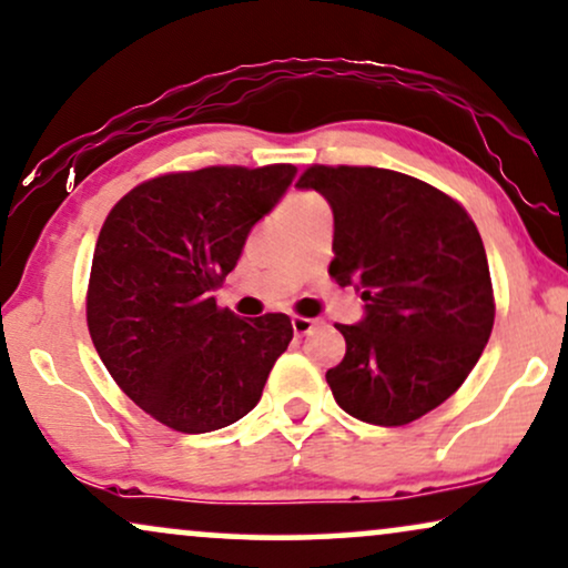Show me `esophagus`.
<instances>
[{
    "mask_svg": "<svg viewBox=\"0 0 568 568\" xmlns=\"http://www.w3.org/2000/svg\"><path fill=\"white\" fill-rule=\"evenodd\" d=\"M318 323H321L318 318H302V315H294L292 328L297 336H307V334H313V328L318 326Z\"/></svg>",
    "mask_w": 568,
    "mask_h": 568,
    "instance_id": "1",
    "label": "esophagus"
}]
</instances>
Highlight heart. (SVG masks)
I'll return each instance as SVG.
<instances>
[{"label":"heart","instance_id":"heart-1","mask_svg":"<svg viewBox=\"0 0 568 568\" xmlns=\"http://www.w3.org/2000/svg\"><path fill=\"white\" fill-rule=\"evenodd\" d=\"M313 205H323L321 197H315V195H311V193H294V195L286 197L284 213L305 211V209H313Z\"/></svg>","mask_w":568,"mask_h":568}]
</instances>
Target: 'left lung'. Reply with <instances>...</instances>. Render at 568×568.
I'll use <instances>...</instances> for the list:
<instances>
[{"instance_id": "1", "label": "left lung", "mask_w": 568, "mask_h": 568, "mask_svg": "<svg viewBox=\"0 0 568 568\" xmlns=\"http://www.w3.org/2000/svg\"><path fill=\"white\" fill-rule=\"evenodd\" d=\"M297 187L328 201V274L365 302L363 321L336 326L347 342L326 373L336 404L383 428L428 415L477 365L496 318L475 221L440 190L392 169L311 166Z\"/></svg>"}]
</instances>
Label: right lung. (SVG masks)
I'll list each match as a JSON object with an SVG mask.
<instances>
[{"mask_svg":"<svg viewBox=\"0 0 568 568\" xmlns=\"http://www.w3.org/2000/svg\"><path fill=\"white\" fill-rule=\"evenodd\" d=\"M297 169L209 166L164 174L109 211L88 284V331L116 386L159 423L211 433L261 402L290 347L284 313L240 318L213 290Z\"/></svg>","mask_w":568,"mask_h":568,"instance_id":"1","label":"right lung"}]
</instances>
